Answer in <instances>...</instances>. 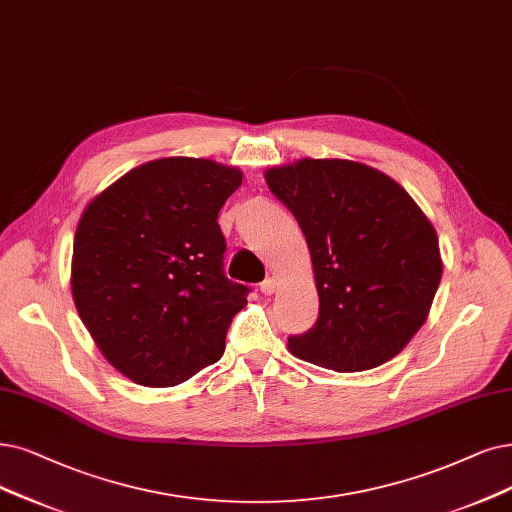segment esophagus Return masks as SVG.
<instances>
[{"label": "esophagus", "mask_w": 512, "mask_h": 512, "mask_svg": "<svg viewBox=\"0 0 512 512\" xmlns=\"http://www.w3.org/2000/svg\"><path fill=\"white\" fill-rule=\"evenodd\" d=\"M275 290H277V281H275V277H267V279H264V281L260 283V292H262L264 296H271Z\"/></svg>", "instance_id": "1"}]
</instances>
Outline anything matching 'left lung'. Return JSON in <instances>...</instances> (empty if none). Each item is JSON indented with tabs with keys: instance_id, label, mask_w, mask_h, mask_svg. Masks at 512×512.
Returning a JSON list of instances; mask_svg holds the SVG:
<instances>
[{
	"instance_id": "obj_1",
	"label": "left lung",
	"mask_w": 512,
	"mask_h": 512,
	"mask_svg": "<svg viewBox=\"0 0 512 512\" xmlns=\"http://www.w3.org/2000/svg\"><path fill=\"white\" fill-rule=\"evenodd\" d=\"M311 250L319 317L292 355L336 372L372 370L414 338L443 262L431 220L386 174L349 159H300L264 174Z\"/></svg>"
}]
</instances>
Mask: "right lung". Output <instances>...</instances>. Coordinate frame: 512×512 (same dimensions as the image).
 <instances>
[{
    "mask_svg": "<svg viewBox=\"0 0 512 512\" xmlns=\"http://www.w3.org/2000/svg\"><path fill=\"white\" fill-rule=\"evenodd\" d=\"M237 168L166 157L130 170L81 214L71 290L107 361L142 386H176L224 353L248 285L224 275L218 212Z\"/></svg>",
    "mask_w": 512,
    "mask_h": 512,
    "instance_id": "obj_1",
    "label": "right lung"
}]
</instances>
